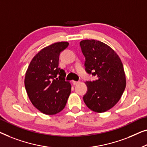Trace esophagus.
Segmentation results:
<instances>
[{
  "label": "esophagus",
  "mask_w": 147,
  "mask_h": 147,
  "mask_svg": "<svg viewBox=\"0 0 147 147\" xmlns=\"http://www.w3.org/2000/svg\"><path fill=\"white\" fill-rule=\"evenodd\" d=\"M78 83H79V82L78 81H74V80H73V84H74V85H76V84H78Z\"/></svg>",
  "instance_id": "esophagus-1"
}]
</instances>
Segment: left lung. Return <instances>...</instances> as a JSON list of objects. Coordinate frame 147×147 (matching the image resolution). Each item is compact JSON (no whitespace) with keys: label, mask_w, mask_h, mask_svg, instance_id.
Listing matches in <instances>:
<instances>
[{"label":"left lung","mask_w":147,"mask_h":147,"mask_svg":"<svg viewBox=\"0 0 147 147\" xmlns=\"http://www.w3.org/2000/svg\"><path fill=\"white\" fill-rule=\"evenodd\" d=\"M80 46L85 57V70L97 79L86 81L88 90L83 100L90 110L104 113L113 108L126 87V76L121 60L115 51L99 40H84Z\"/></svg>","instance_id":"1"}]
</instances>
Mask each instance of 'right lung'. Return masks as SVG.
Returning <instances> with one entry per match:
<instances>
[{"label": "right lung", "mask_w": 147, "mask_h": 147, "mask_svg": "<svg viewBox=\"0 0 147 147\" xmlns=\"http://www.w3.org/2000/svg\"><path fill=\"white\" fill-rule=\"evenodd\" d=\"M69 42H56L33 57L24 78V86L34 107L45 115H55L65 108L71 91L66 73L59 67L61 52Z\"/></svg>", "instance_id": "right-lung-1"}]
</instances>
